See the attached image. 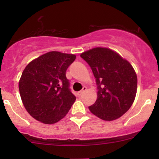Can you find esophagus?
I'll use <instances>...</instances> for the list:
<instances>
[{"label": "esophagus", "mask_w": 159, "mask_h": 159, "mask_svg": "<svg viewBox=\"0 0 159 159\" xmlns=\"http://www.w3.org/2000/svg\"><path fill=\"white\" fill-rule=\"evenodd\" d=\"M86 90H87V87H83V89H82V90H81V91H79V92H78V96H81V95L83 94L84 93Z\"/></svg>", "instance_id": "34e87169"}]
</instances>
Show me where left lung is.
<instances>
[{"label": "left lung", "instance_id": "8db88e82", "mask_svg": "<svg viewBox=\"0 0 159 159\" xmlns=\"http://www.w3.org/2000/svg\"><path fill=\"white\" fill-rule=\"evenodd\" d=\"M96 78L97 99L89 107L100 119L111 121L130 108L137 93L138 78L132 66L107 48H94L82 53Z\"/></svg>", "mask_w": 159, "mask_h": 159}]
</instances>
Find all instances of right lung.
I'll list each match as a JSON object with an SVG mask.
<instances>
[{
    "mask_svg": "<svg viewBox=\"0 0 159 159\" xmlns=\"http://www.w3.org/2000/svg\"><path fill=\"white\" fill-rule=\"evenodd\" d=\"M76 56L50 52L29 63L19 88L24 106L34 119L53 124L63 119L75 101L66 77Z\"/></svg>",
    "mask_w": 159,
    "mask_h": 159,
    "instance_id": "add662e5",
    "label": "right lung"
}]
</instances>
